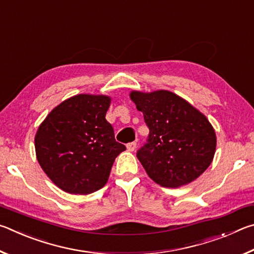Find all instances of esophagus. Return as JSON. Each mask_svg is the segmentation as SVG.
<instances>
[{
	"label": "esophagus",
	"instance_id": "34e87169",
	"mask_svg": "<svg viewBox=\"0 0 254 254\" xmlns=\"http://www.w3.org/2000/svg\"><path fill=\"white\" fill-rule=\"evenodd\" d=\"M136 148V142L134 141V142H130L127 144V149L128 150V151H134Z\"/></svg>",
	"mask_w": 254,
	"mask_h": 254
}]
</instances>
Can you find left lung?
<instances>
[{
	"instance_id": "left-lung-1",
	"label": "left lung",
	"mask_w": 254,
	"mask_h": 254,
	"mask_svg": "<svg viewBox=\"0 0 254 254\" xmlns=\"http://www.w3.org/2000/svg\"><path fill=\"white\" fill-rule=\"evenodd\" d=\"M131 100L143 113L149 135L136 157L149 177L163 187H179L208 168L216 135L204 114L168 91L132 92Z\"/></svg>"
}]
</instances>
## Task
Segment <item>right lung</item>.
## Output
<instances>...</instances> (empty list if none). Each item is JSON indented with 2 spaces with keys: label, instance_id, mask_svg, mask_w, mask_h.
Returning <instances> with one entry per match:
<instances>
[{
  "label": "right lung",
  "instance_id": "1",
  "mask_svg": "<svg viewBox=\"0 0 254 254\" xmlns=\"http://www.w3.org/2000/svg\"><path fill=\"white\" fill-rule=\"evenodd\" d=\"M110 97L80 94L50 112L36 134L39 165L59 188L87 195L106 184L115 158L126 150L106 121Z\"/></svg>",
  "mask_w": 254,
  "mask_h": 254
}]
</instances>
